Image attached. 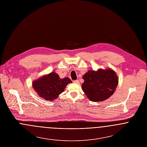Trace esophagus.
<instances>
[{"instance_id": "esophagus-1", "label": "esophagus", "mask_w": 147, "mask_h": 147, "mask_svg": "<svg viewBox=\"0 0 147 147\" xmlns=\"http://www.w3.org/2000/svg\"><path fill=\"white\" fill-rule=\"evenodd\" d=\"M73 83H75V84H80V82H79V81L78 80H74V82H73Z\"/></svg>"}]
</instances>
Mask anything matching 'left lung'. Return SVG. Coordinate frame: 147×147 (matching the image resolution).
<instances>
[{
  "instance_id": "8db88e82",
  "label": "left lung",
  "mask_w": 147,
  "mask_h": 147,
  "mask_svg": "<svg viewBox=\"0 0 147 147\" xmlns=\"http://www.w3.org/2000/svg\"><path fill=\"white\" fill-rule=\"evenodd\" d=\"M82 88L92 101H103L113 94L118 84L116 73L111 69L88 71L83 76Z\"/></svg>"
}]
</instances>
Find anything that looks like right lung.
I'll list each match as a JSON object with an SVG mask.
<instances>
[{"instance_id": "1", "label": "right lung", "mask_w": 147, "mask_h": 147, "mask_svg": "<svg viewBox=\"0 0 147 147\" xmlns=\"http://www.w3.org/2000/svg\"><path fill=\"white\" fill-rule=\"evenodd\" d=\"M72 83L69 78L60 79L58 74L51 72L34 80L32 86L40 97L49 100L54 101L63 92L67 84Z\"/></svg>"}]
</instances>
